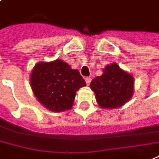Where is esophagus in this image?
<instances>
[{
  "mask_svg": "<svg viewBox=\"0 0 159 159\" xmlns=\"http://www.w3.org/2000/svg\"><path fill=\"white\" fill-rule=\"evenodd\" d=\"M85 80H86V83L87 86H89L91 83V80H92V79H91L90 77H86V79H85Z\"/></svg>",
  "mask_w": 159,
  "mask_h": 159,
  "instance_id": "34e87169",
  "label": "esophagus"
}]
</instances>
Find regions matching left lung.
Here are the masks:
<instances>
[{
  "mask_svg": "<svg viewBox=\"0 0 159 159\" xmlns=\"http://www.w3.org/2000/svg\"><path fill=\"white\" fill-rule=\"evenodd\" d=\"M90 87L94 92L98 107L116 109L127 103L134 93V78L117 63L107 65L101 76L93 79Z\"/></svg>",
  "mask_w": 159,
  "mask_h": 159,
  "instance_id": "8db88e82",
  "label": "left lung"
}]
</instances>
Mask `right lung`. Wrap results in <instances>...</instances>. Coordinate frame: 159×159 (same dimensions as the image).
<instances>
[{
	"mask_svg": "<svg viewBox=\"0 0 159 159\" xmlns=\"http://www.w3.org/2000/svg\"><path fill=\"white\" fill-rule=\"evenodd\" d=\"M30 86L45 108L60 112L72 109L76 92L86 84L77 69L58 59L37 63L31 71Z\"/></svg>",
	"mask_w": 159,
	"mask_h": 159,
	"instance_id": "right-lung-1",
	"label": "right lung"
}]
</instances>
